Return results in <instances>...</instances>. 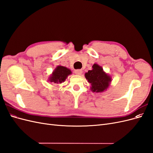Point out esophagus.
Instances as JSON below:
<instances>
[{
    "mask_svg": "<svg viewBox=\"0 0 153 153\" xmlns=\"http://www.w3.org/2000/svg\"><path fill=\"white\" fill-rule=\"evenodd\" d=\"M75 73L77 75H80L82 73V71L81 70V69H76V70L75 71Z\"/></svg>",
    "mask_w": 153,
    "mask_h": 153,
    "instance_id": "esophagus-1",
    "label": "esophagus"
}]
</instances>
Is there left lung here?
Wrapping results in <instances>:
<instances>
[{
    "label": "left lung",
    "mask_w": 153,
    "mask_h": 153,
    "mask_svg": "<svg viewBox=\"0 0 153 153\" xmlns=\"http://www.w3.org/2000/svg\"><path fill=\"white\" fill-rule=\"evenodd\" d=\"M92 68V69L85 74V78L91 85V91L96 92H102L106 91L111 82V77L98 64H94Z\"/></svg>",
    "instance_id": "left-lung-1"
}]
</instances>
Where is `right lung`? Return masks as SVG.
<instances>
[{
  "mask_svg": "<svg viewBox=\"0 0 153 153\" xmlns=\"http://www.w3.org/2000/svg\"><path fill=\"white\" fill-rule=\"evenodd\" d=\"M71 71L70 69L62 66H58L54 69L52 75L48 78L50 82L54 84H61L66 80L68 75H71Z\"/></svg>",
  "mask_w": 153,
  "mask_h": 153,
  "instance_id": "add662e5",
  "label": "right lung"
}]
</instances>
